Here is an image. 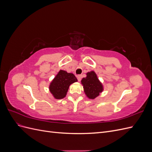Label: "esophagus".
Wrapping results in <instances>:
<instances>
[{
  "label": "esophagus",
  "mask_w": 152,
  "mask_h": 152,
  "mask_svg": "<svg viewBox=\"0 0 152 152\" xmlns=\"http://www.w3.org/2000/svg\"><path fill=\"white\" fill-rule=\"evenodd\" d=\"M77 79H78V81H80L81 80V79H82V75H78L77 76Z\"/></svg>",
  "instance_id": "esophagus-1"
}]
</instances>
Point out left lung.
<instances>
[{
  "instance_id": "1",
  "label": "left lung",
  "mask_w": 152,
  "mask_h": 152,
  "mask_svg": "<svg viewBox=\"0 0 152 152\" xmlns=\"http://www.w3.org/2000/svg\"><path fill=\"white\" fill-rule=\"evenodd\" d=\"M87 77L83 78L81 84L83 86L84 93L89 99H95L103 91V86L99 80L94 71L87 72Z\"/></svg>"
}]
</instances>
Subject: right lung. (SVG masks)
I'll use <instances>...</instances> for the list:
<instances>
[{
	"mask_svg": "<svg viewBox=\"0 0 152 152\" xmlns=\"http://www.w3.org/2000/svg\"><path fill=\"white\" fill-rule=\"evenodd\" d=\"M75 82H77V79L73 73L61 70L50 82L49 91L55 99L64 98L66 95L69 86Z\"/></svg>",
	"mask_w": 152,
	"mask_h": 152,
	"instance_id": "right-lung-1",
	"label": "right lung"
}]
</instances>
